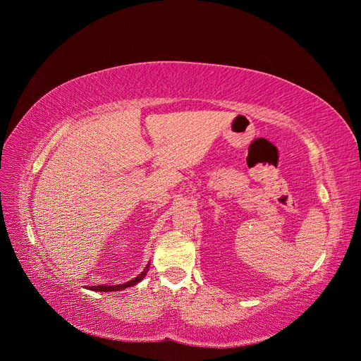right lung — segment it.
Returning a JSON list of instances; mask_svg holds the SVG:
<instances>
[{
  "mask_svg": "<svg viewBox=\"0 0 361 361\" xmlns=\"http://www.w3.org/2000/svg\"><path fill=\"white\" fill-rule=\"evenodd\" d=\"M149 264L150 263H147V267L145 268V271L142 272V274H139L136 278H133L131 281H127V282H124V283H120V286H97V287H89L92 291H104V293H106V291H120V290H124V288H128V287H133V286H137V283L146 276V274H147V271H149Z\"/></svg>",
  "mask_w": 361,
  "mask_h": 361,
  "instance_id": "add662e5",
  "label": "right lung"
}]
</instances>
